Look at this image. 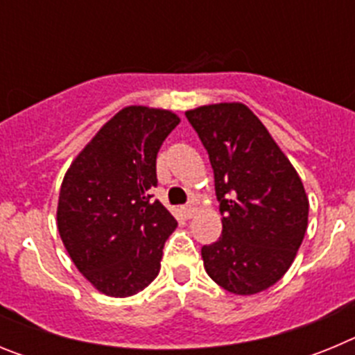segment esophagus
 Here are the masks:
<instances>
[{"label":"esophagus","mask_w":355,"mask_h":355,"mask_svg":"<svg viewBox=\"0 0 355 355\" xmlns=\"http://www.w3.org/2000/svg\"><path fill=\"white\" fill-rule=\"evenodd\" d=\"M180 211L181 215H183V218H192V216L196 215V208H193V206H181Z\"/></svg>","instance_id":"34e87169"}]
</instances>
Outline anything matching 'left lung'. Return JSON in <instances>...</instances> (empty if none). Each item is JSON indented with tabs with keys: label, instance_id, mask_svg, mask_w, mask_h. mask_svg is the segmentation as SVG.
Listing matches in <instances>:
<instances>
[{
	"label": "left lung",
	"instance_id": "obj_1",
	"mask_svg": "<svg viewBox=\"0 0 355 355\" xmlns=\"http://www.w3.org/2000/svg\"><path fill=\"white\" fill-rule=\"evenodd\" d=\"M215 174L220 238L200 249L209 277L234 295L274 286L307 229L309 200L299 174L263 122L241 103L187 112Z\"/></svg>",
	"mask_w": 355,
	"mask_h": 355
}]
</instances>
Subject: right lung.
Here are the masks:
<instances>
[{
  "instance_id": "right-lung-1",
  "label": "right lung",
  "mask_w": 355,
  "mask_h": 355,
  "mask_svg": "<svg viewBox=\"0 0 355 355\" xmlns=\"http://www.w3.org/2000/svg\"><path fill=\"white\" fill-rule=\"evenodd\" d=\"M180 124L171 110L126 106L106 122L65 172L56 225L72 263L96 290L131 297L159 272L178 222L150 200L156 156Z\"/></svg>"
}]
</instances>
